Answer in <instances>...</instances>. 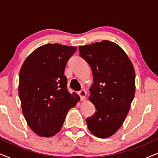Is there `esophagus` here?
<instances>
[{"mask_svg": "<svg viewBox=\"0 0 158 158\" xmlns=\"http://www.w3.org/2000/svg\"><path fill=\"white\" fill-rule=\"evenodd\" d=\"M78 95L80 96V97H81L82 101L85 100V96H86V92L85 91V90H80V91L78 92Z\"/></svg>", "mask_w": 158, "mask_h": 158, "instance_id": "obj_1", "label": "esophagus"}]
</instances>
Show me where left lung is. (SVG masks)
I'll list each match as a JSON object with an SVG mask.
<instances>
[{"label": "left lung", "mask_w": 158, "mask_h": 158, "mask_svg": "<svg viewBox=\"0 0 158 158\" xmlns=\"http://www.w3.org/2000/svg\"><path fill=\"white\" fill-rule=\"evenodd\" d=\"M80 56L91 68L89 99L95 114L86 118L93 135L111 137L126 118L135 94V69L124 50L110 41L79 47Z\"/></svg>", "instance_id": "1"}]
</instances>
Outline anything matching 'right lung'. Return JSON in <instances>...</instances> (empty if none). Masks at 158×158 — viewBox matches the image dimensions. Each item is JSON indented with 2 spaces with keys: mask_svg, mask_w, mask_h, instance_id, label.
Returning a JSON list of instances; mask_svg holds the SVG:
<instances>
[{
  "mask_svg": "<svg viewBox=\"0 0 158 158\" xmlns=\"http://www.w3.org/2000/svg\"><path fill=\"white\" fill-rule=\"evenodd\" d=\"M76 47L47 44L28 56L19 73V96L23 116L34 133L52 137L61 130L66 115L80 97L70 94L64 75Z\"/></svg>",
  "mask_w": 158,
  "mask_h": 158,
  "instance_id": "add662e5",
  "label": "right lung"
}]
</instances>
